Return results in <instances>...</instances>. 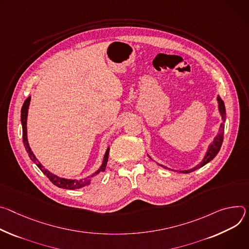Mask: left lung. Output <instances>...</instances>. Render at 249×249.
Wrapping results in <instances>:
<instances>
[{
    "mask_svg": "<svg viewBox=\"0 0 249 249\" xmlns=\"http://www.w3.org/2000/svg\"><path fill=\"white\" fill-rule=\"evenodd\" d=\"M216 101H217L218 113H219L220 117H222L223 123L220 124V125H219L218 133L213 137V141L209 144L208 149H207V151H206V153H205V156H204L203 160H202L198 165H196L195 167H193V168L188 169V170H180V171H178V170H173V169L167 168V167L163 166V165L157 163V164L159 165V166L164 167V168H167V169H169V170H172V171H175V172H178V173H191V172H193V171H195V170H197V169H199V168L205 166V165H206L207 163H209L210 161H212V160L215 157V155L218 153V151H219V149H220V146H222V144H223V141H224V130H225V122H226V115H227L225 103L223 102V100L220 99L219 96H217V97H216ZM147 155H148V157H149L151 160H153V159L150 157L149 154H147Z\"/></svg>",
    "mask_w": 249,
    "mask_h": 249,
    "instance_id": "obj_1",
    "label": "left lung"
}]
</instances>
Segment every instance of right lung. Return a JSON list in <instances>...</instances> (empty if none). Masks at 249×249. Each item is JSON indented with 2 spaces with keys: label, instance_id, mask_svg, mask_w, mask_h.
<instances>
[{
  "label": "right lung",
  "instance_id": "right-lung-1",
  "mask_svg": "<svg viewBox=\"0 0 249 249\" xmlns=\"http://www.w3.org/2000/svg\"><path fill=\"white\" fill-rule=\"evenodd\" d=\"M30 104H31V97L27 98L25 100V102L23 103V105H22L21 113H20V121H21V125H22V142H23V145H24V148H25L27 154H29V156L33 160V162L36 164V166L42 171V173L44 175L47 176V178L55 186H57L59 188L67 189V190H75V189H80L82 187H85V186L90 185L92 180H93V178L96 177L100 172L104 171L107 168V161H108L109 146H107V150L105 152V155H104V158H103V162L101 164L100 168L96 172H94L92 175H90L88 177L82 178L80 180H78V179H67V178H62V177H59L57 175L51 173L49 170L45 169L43 165L37 160V158L36 157V155L32 151V148H31V146L29 144V141H27V126H26V124H27V115H29Z\"/></svg>",
  "mask_w": 249,
  "mask_h": 249
}]
</instances>
